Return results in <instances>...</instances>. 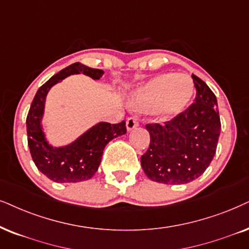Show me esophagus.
Returning a JSON list of instances; mask_svg holds the SVG:
<instances>
[{
  "instance_id": "obj_1",
  "label": "esophagus",
  "mask_w": 249,
  "mask_h": 249,
  "mask_svg": "<svg viewBox=\"0 0 249 249\" xmlns=\"http://www.w3.org/2000/svg\"><path fill=\"white\" fill-rule=\"evenodd\" d=\"M138 125H139V123L137 122V119L134 118H128L126 121V130L130 132V131H133L135 127H138Z\"/></svg>"
}]
</instances>
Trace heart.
<instances>
[{"mask_svg": "<svg viewBox=\"0 0 249 249\" xmlns=\"http://www.w3.org/2000/svg\"><path fill=\"white\" fill-rule=\"evenodd\" d=\"M194 94V84L190 75L182 73L157 74L131 94L130 107L135 111H157L164 121L181 115Z\"/></svg>", "mask_w": 249, "mask_h": 249, "instance_id": "obj_1", "label": "heart"}]
</instances>
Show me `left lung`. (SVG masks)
I'll return each mask as SVG.
<instances>
[{"label": "left lung", "mask_w": 249, "mask_h": 249, "mask_svg": "<svg viewBox=\"0 0 249 249\" xmlns=\"http://www.w3.org/2000/svg\"><path fill=\"white\" fill-rule=\"evenodd\" d=\"M192 78L195 103L164 125H146L150 143L141 156V166L153 181L187 184L199 178L215 156L221 133L217 99L203 80L194 74Z\"/></svg>", "instance_id": "1"}]
</instances>
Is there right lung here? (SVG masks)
I'll return each mask as SVG.
<instances>
[{"label": "right lung", "instance_id": "obj_1", "mask_svg": "<svg viewBox=\"0 0 249 249\" xmlns=\"http://www.w3.org/2000/svg\"><path fill=\"white\" fill-rule=\"evenodd\" d=\"M103 73V70L88 68L79 62L73 63L53 75L34 96L26 118L28 147L36 168L50 180L79 182L90 179L99 169L109 141L126 133L124 121L112 125L99 122L68 144L54 146L47 139L42 121L50 88L72 74H85L99 80Z\"/></svg>", "mask_w": 249, "mask_h": 249}]
</instances>
